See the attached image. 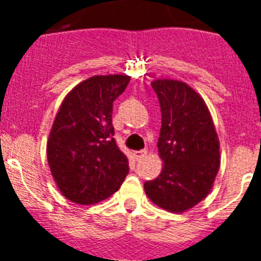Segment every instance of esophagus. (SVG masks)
Instances as JSON below:
<instances>
[{
  "mask_svg": "<svg viewBox=\"0 0 261 261\" xmlns=\"http://www.w3.org/2000/svg\"><path fill=\"white\" fill-rule=\"evenodd\" d=\"M146 153L147 151L146 150H140V151H135V153H133V156H135V159H141V158H144L145 155H146Z\"/></svg>",
  "mask_w": 261,
  "mask_h": 261,
  "instance_id": "34e87169",
  "label": "esophagus"
}]
</instances>
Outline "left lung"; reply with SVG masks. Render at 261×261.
I'll return each instance as SVG.
<instances>
[{
  "label": "left lung",
  "instance_id": "8db88e82",
  "mask_svg": "<svg viewBox=\"0 0 261 261\" xmlns=\"http://www.w3.org/2000/svg\"><path fill=\"white\" fill-rule=\"evenodd\" d=\"M162 112L158 154L162 171L144 184L151 202L183 213L211 193L220 170V140L209 108L183 81L154 80Z\"/></svg>",
  "mask_w": 261,
  "mask_h": 261
}]
</instances>
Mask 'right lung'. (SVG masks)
Listing matches in <instances>:
<instances>
[{
  "label": "right lung",
  "instance_id": "1",
  "mask_svg": "<svg viewBox=\"0 0 261 261\" xmlns=\"http://www.w3.org/2000/svg\"><path fill=\"white\" fill-rule=\"evenodd\" d=\"M130 77L94 75L66 94L53 120L47 159L64 197L93 205L114 195L128 175V158L114 140L112 106Z\"/></svg>",
  "mask_w": 261,
  "mask_h": 261
}]
</instances>
